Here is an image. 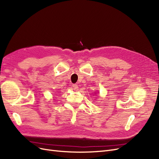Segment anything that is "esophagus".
Returning a JSON list of instances; mask_svg holds the SVG:
<instances>
[{"label":"esophagus","instance_id":"obj_1","mask_svg":"<svg viewBox=\"0 0 159 159\" xmlns=\"http://www.w3.org/2000/svg\"><path fill=\"white\" fill-rule=\"evenodd\" d=\"M72 87H73V89H74V90H78V85L74 84L73 85H72Z\"/></svg>","mask_w":159,"mask_h":159}]
</instances>
